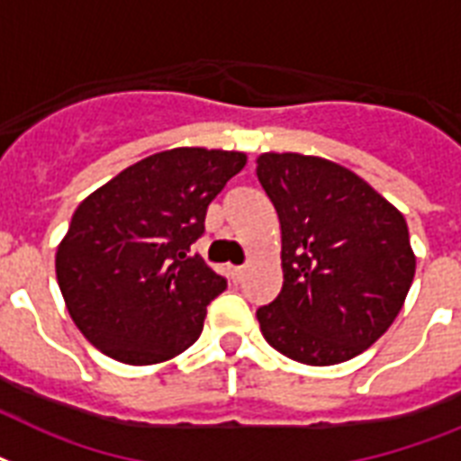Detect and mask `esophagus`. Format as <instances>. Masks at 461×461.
Returning <instances> with one entry per match:
<instances>
[{
	"mask_svg": "<svg viewBox=\"0 0 461 461\" xmlns=\"http://www.w3.org/2000/svg\"><path fill=\"white\" fill-rule=\"evenodd\" d=\"M243 276H246V267H231V279L234 282H243Z\"/></svg>",
	"mask_w": 461,
	"mask_h": 461,
	"instance_id": "34e87169",
	"label": "esophagus"
}]
</instances>
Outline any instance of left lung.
<instances>
[{"label": "left lung", "mask_w": 461, "mask_h": 461, "mask_svg": "<svg viewBox=\"0 0 461 461\" xmlns=\"http://www.w3.org/2000/svg\"><path fill=\"white\" fill-rule=\"evenodd\" d=\"M258 179L282 227V291L258 308L269 346L303 365H339L398 317L417 258L402 212L348 167L263 153Z\"/></svg>", "instance_id": "1"}]
</instances>
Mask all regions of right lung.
I'll return each mask as SVG.
<instances>
[{
    "label": "right lung",
    "instance_id": "1",
    "mask_svg": "<svg viewBox=\"0 0 461 461\" xmlns=\"http://www.w3.org/2000/svg\"><path fill=\"white\" fill-rule=\"evenodd\" d=\"M246 166L220 149H170L125 167L73 212L56 279L82 336L125 365L166 362L203 331L227 289L201 256L205 211Z\"/></svg>",
    "mask_w": 461,
    "mask_h": 461
}]
</instances>
